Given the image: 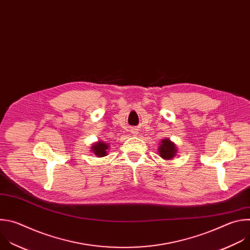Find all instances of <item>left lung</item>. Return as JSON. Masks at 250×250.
<instances>
[{
	"label": "left lung",
	"mask_w": 250,
	"mask_h": 250,
	"mask_svg": "<svg viewBox=\"0 0 250 250\" xmlns=\"http://www.w3.org/2000/svg\"><path fill=\"white\" fill-rule=\"evenodd\" d=\"M159 152H160V156L163 159L171 160L176 154V146L171 141L166 139L162 141Z\"/></svg>",
	"instance_id": "left-lung-1"
}]
</instances>
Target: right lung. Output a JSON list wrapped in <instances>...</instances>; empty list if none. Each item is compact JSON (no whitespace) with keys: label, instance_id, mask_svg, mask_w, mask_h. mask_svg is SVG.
Wrapping results in <instances>:
<instances>
[{"label":"right lung","instance_id":"1","mask_svg":"<svg viewBox=\"0 0 250 250\" xmlns=\"http://www.w3.org/2000/svg\"><path fill=\"white\" fill-rule=\"evenodd\" d=\"M91 148H92L93 154L96 155L97 157H104L106 156V149L108 148V146L104 142L101 141L94 144L93 146H91Z\"/></svg>","mask_w":250,"mask_h":250}]
</instances>
